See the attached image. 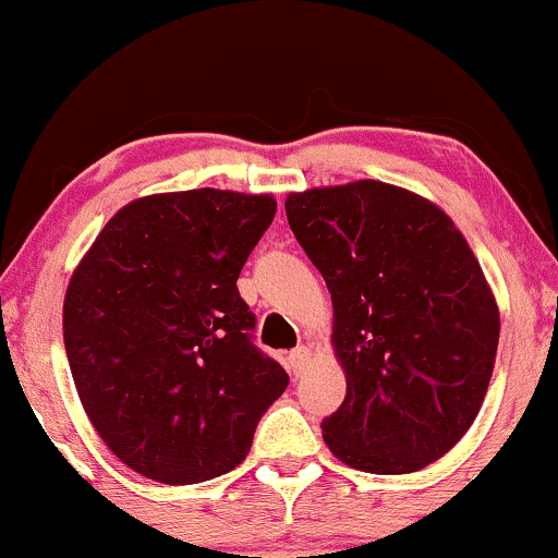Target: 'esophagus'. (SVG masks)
<instances>
[{
    "label": "esophagus",
    "instance_id": "34e87169",
    "mask_svg": "<svg viewBox=\"0 0 558 558\" xmlns=\"http://www.w3.org/2000/svg\"><path fill=\"white\" fill-rule=\"evenodd\" d=\"M311 362V351L305 349V345H298V349H292L287 353V369H290V375H303V369L308 367Z\"/></svg>",
    "mask_w": 558,
    "mask_h": 558
}]
</instances>
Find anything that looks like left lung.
<instances>
[{
	"mask_svg": "<svg viewBox=\"0 0 558 558\" xmlns=\"http://www.w3.org/2000/svg\"><path fill=\"white\" fill-rule=\"evenodd\" d=\"M284 209L332 295L349 383L327 447L359 471H421L471 428L493 377L500 316L482 266L439 207L397 185L311 189Z\"/></svg>",
	"mask_w": 558,
	"mask_h": 558,
	"instance_id": "8db88e82",
	"label": "left lung"
}]
</instances>
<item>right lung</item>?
Returning a JSON list of instances; mask_svg holds the SVG:
<instances>
[{"instance_id": "1", "label": "right lung", "mask_w": 558, "mask_h": 558, "mask_svg": "<svg viewBox=\"0 0 558 558\" xmlns=\"http://www.w3.org/2000/svg\"><path fill=\"white\" fill-rule=\"evenodd\" d=\"M271 196L196 189L130 202L71 277L63 340L87 417L124 465L196 484L247 458L284 367L255 345L236 279Z\"/></svg>"}]
</instances>
